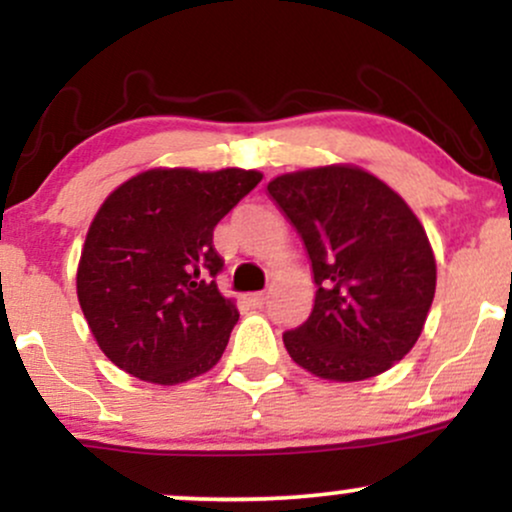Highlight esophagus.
Listing matches in <instances>:
<instances>
[{"instance_id": "esophagus-1", "label": "esophagus", "mask_w": 512, "mask_h": 512, "mask_svg": "<svg viewBox=\"0 0 512 512\" xmlns=\"http://www.w3.org/2000/svg\"><path fill=\"white\" fill-rule=\"evenodd\" d=\"M248 301H250L252 308H262V305L267 303V293H250Z\"/></svg>"}]
</instances>
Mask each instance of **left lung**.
I'll return each mask as SVG.
<instances>
[{
  "instance_id": "8db88e82",
  "label": "left lung",
  "mask_w": 512,
  "mask_h": 512,
  "mask_svg": "<svg viewBox=\"0 0 512 512\" xmlns=\"http://www.w3.org/2000/svg\"><path fill=\"white\" fill-rule=\"evenodd\" d=\"M267 195L301 236L317 286L308 320L284 332L293 363L358 383L402 361L436 293V257L409 204L351 163L276 175Z\"/></svg>"
}]
</instances>
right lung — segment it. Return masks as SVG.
I'll use <instances>...</instances> for the list:
<instances>
[{
    "mask_svg": "<svg viewBox=\"0 0 512 512\" xmlns=\"http://www.w3.org/2000/svg\"><path fill=\"white\" fill-rule=\"evenodd\" d=\"M260 170L149 168L115 187L88 226L76 296L117 368L154 385L207 373L238 322L214 276V228Z\"/></svg>",
    "mask_w": 512,
    "mask_h": 512,
    "instance_id": "right-lung-1",
    "label": "right lung"
}]
</instances>
